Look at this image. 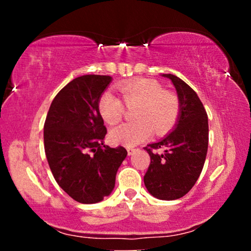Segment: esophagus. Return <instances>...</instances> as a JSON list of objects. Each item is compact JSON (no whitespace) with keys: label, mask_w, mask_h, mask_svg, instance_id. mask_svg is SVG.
<instances>
[{"label":"esophagus","mask_w":251,"mask_h":251,"mask_svg":"<svg viewBox=\"0 0 251 251\" xmlns=\"http://www.w3.org/2000/svg\"><path fill=\"white\" fill-rule=\"evenodd\" d=\"M126 151H128L129 155H132V154H135L137 152V149H133V147H128Z\"/></svg>","instance_id":"34e87169"}]
</instances>
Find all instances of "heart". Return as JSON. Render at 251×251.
Here are the masks:
<instances>
[{
	"mask_svg": "<svg viewBox=\"0 0 251 251\" xmlns=\"http://www.w3.org/2000/svg\"><path fill=\"white\" fill-rule=\"evenodd\" d=\"M123 102L132 109L135 121L122 123L109 131V140L115 145L135 146L152 135H163L177 122L180 112L179 99L174 92L151 78H138L119 85ZM112 92L99 98L98 112L108 125L118 123L125 114V105Z\"/></svg>",
	"mask_w": 251,
	"mask_h": 251,
	"instance_id": "obj_1",
	"label": "heart"
}]
</instances>
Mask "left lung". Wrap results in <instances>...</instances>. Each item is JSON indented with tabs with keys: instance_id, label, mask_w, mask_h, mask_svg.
<instances>
[{
	"instance_id": "left-lung-1",
	"label": "left lung",
	"mask_w": 251,
	"mask_h": 251,
	"mask_svg": "<svg viewBox=\"0 0 251 251\" xmlns=\"http://www.w3.org/2000/svg\"><path fill=\"white\" fill-rule=\"evenodd\" d=\"M162 76L170 78L176 88L180 112L173 131L145 147L151 163L144 183L154 198L177 200L190 192L203 168L209 140L208 115L190 85L176 75Z\"/></svg>"
}]
</instances>
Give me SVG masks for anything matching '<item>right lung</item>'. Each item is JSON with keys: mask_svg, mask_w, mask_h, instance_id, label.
Wrapping results in <instances>:
<instances>
[{"mask_svg": "<svg viewBox=\"0 0 251 251\" xmlns=\"http://www.w3.org/2000/svg\"><path fill=\"white\" fill-rule=\"evenodd\" d=\"M108 75H82L58 92L44 123V151L58 185L75 201L104 200L115 186L126 150L104 145L107 133L98 101Z\"/></svg>", "mask_w": 251, "mask_h": 251, "instance_id": "add662e5", "label": "right lung"}]
</instances>
